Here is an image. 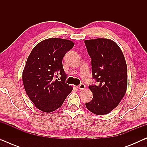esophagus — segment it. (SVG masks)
I'll list each match as a JSON object with an SVG mask.
<instances>
[{
    "label": "esophagus",
    "mask_w": 147,
    "mask_h": 147,
    "mask_svg": "<svg viewBox=\"0 0 147 147\" xmlns=\"http://www.w3.org/2000/svg\"><path fill=\"white\" fill-rule=\"evenodd\" d=\"M78 88L80 90H84L86 88V86L84 85V84H81L80 85H79L78 86Z\"/></svg>",
    "instance_id": "esophagus-1"
}]
</instances>
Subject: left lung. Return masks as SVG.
Instances as JSON below:
<instances>
[{
    "label": "left lung",
    "mask_w": 147,
    "mask_h": 147,
    "mask_svg": "<svg viewBox=\"0 0 147 147\" xmlns=\"http://www.w3.org/2000/svg\"><path fill=\"white\" fill-rule=\"evenodd\" d=\"M88 53L92 58L93 78L98 83L89 86L93 99L86 104L92 113L104 115L114 109L127 89V66L119 46L105 38L85 40Z\"/></svg>",
    "instance_id": "1"
}]
</instances>
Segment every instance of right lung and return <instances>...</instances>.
<instances>
[{
	"mask_svg": "<svg viewBox=\"0 0 147 147\" xmlns=\"http://www.w3.org/2000/svg\"><path fill=\"white\" fill-rule=\"evenodd\" d=\"M74 45L70 40L49 38L36 45L27 58L23 71L24 88L41 111L49 113L58 109L73 90L65 82L62 60ZM56 74H60L59 78Z\"/></svg>",
	"mask_w": 147,
	"mask_h": 147,
	"instance_id": "right-lung-1",
	"label": "right lung"
}]
</instances>
